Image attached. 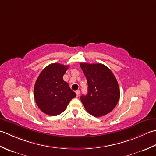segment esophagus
Masks as SVG:
<instances>
[{"instance_id": "esophagus-1", "label": "esophagus", "mask_w": 156, "mask_h": 156, "mask_svg": "<svg viewBox=\"0 0 156 156\" xmlns=\"http://www.w3.org/2000/svg\"><path fill=\"white\" fill-rule=\"evenodd\" d=\"M76 97H79V95H80V90H76Z\"/></svg>"}]
</instances>
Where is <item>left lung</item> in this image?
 Instances as JSON below:
<instances>
[{"label": "left lung", "instance_id": "8db88e82", "mask_svg": "<svg viewBox=\"0 0 156 156\" xmlns=\"http://www.w3.org/2000/svg\"><path fill=\"white\" fill-rule=\"evenodd\" d=\"M80 66L88 87L87 94L80 97L86 110L96 117L109 113L120 98V90L113 73L102 64L80 63Z\"/></svg>", "mask_w": 156, "mask_h": 156}]
</instances>
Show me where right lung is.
Instances as JSON below:
<instances>
[{"mask_svg": "<svg viewBox=\"0 0 156 156\" xmlns=\"http://www.w3.org/2000/svg\"><path fill=\"white\" fill-rule=\"evenodd\" d=\"M69 66L54 63L45 67L38 76L34 87V98L45 114L56 116L64 112L76 94L63 80Z\"/></svg>", "mask_w": 156, "mask_h": 156, "instance_id": "1", "label": "right lung"}]
</instances>
